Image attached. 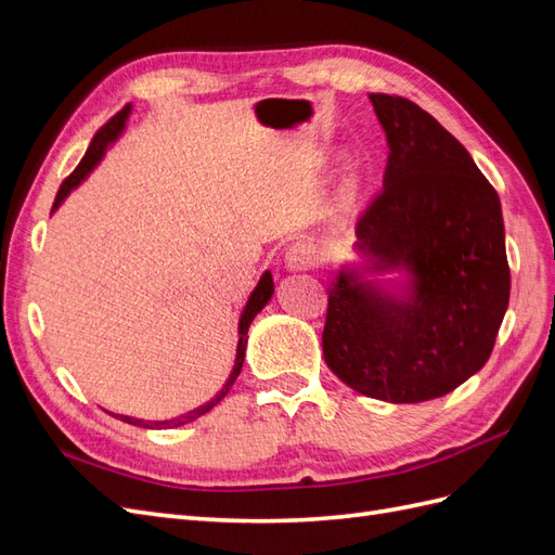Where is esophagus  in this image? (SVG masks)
I'll return each mask as SVG.
<instances>
[{
	"label": "esophagus",
	"mask_w": 555,
	"mask_h": 555,
	"mask_svg": "<svg viewBox=\"0 0 555 555\" xmlns=\"http://www.w3.org/2000/svg\"><path fill=\"white\" fill-rule=\"evenodd\" d=\"M317 261V249L308 243H296L292 245L287 251H284V268H287L289 273H298V271H308Z\"/></svg>",
	"instance_id": "esophagus-1"
}]
</instances>
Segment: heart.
I'll return each instance as SVG.
<instances>
[{
  "label": "heart",
  "mask_w": 555,
  "mask_h": 555,
  "mask_svg": "<svg viewBox=\"0 0 555 555\" xmlns=\"http://www.w3.org/2000/svg\"><path fill=\"white\" fill-rule=\"evenodd\" d=\"M359 192H361V173L357 166H347L338 180V188H335V196H333L335 212L347 215L351 208H354Z\"/></svg>",
  "instance_id": "heart-1"
}]
</instances>
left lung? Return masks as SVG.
<instances>
[{"mask_svg":"<svg viewBox=\"0 0 555 555\" xmlns=\"http://www.w3.org/2000/svg\"><path fill=\"white\" fill-rule=\"evenodd\" d=\"M389 159L328 289L324 359L384 402L447 396L489 361L509 306L498 192L433 115L371 94Z\"/></svg>","mask_w":555,"mask_h":555,"instance_id":"1","label":"left lung"}]
</instances>
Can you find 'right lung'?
<instances>
[{"instance_id": "obj_1", "label": "right lung", "mask_w": 555, "mask_h": 555, "mask_svg": "<svg viewBox=\"0 0 555 555\" xmlns=\"http://www.w3.org/2000/svg\"><path fill=\"white\" fill-rule=\"evenodd\" d=\"M131 111H133V108H131V104H129V106H125L120 113H117V115L113 117L111 122H106V127H102V129L96 131V137L92 139V143H90V147H88L86 157L80 159V164L76 166V171L62 182V188H60V192H57V196H55L53 212L64 204L66 196H69V194L78 188V184H82V180H88V176L96 169L99 164H102V159H104V157H106V153H108V147H111V145H115V141L120 139L122 133H125V129H127V120H129ZM273 294H275L273 275H271V271H266V273L259 278L257 287L251 289V294H249V298H247V304H245V308H243V312H241V319H238L236 361H233V367H231V373H229L227 382L222 384V389L217 391L208 402H204V405H198L196 410L184 412V414H180V416H176V418H162V422H145V418H133V416H125V414H113V416L122 418V422H127V424H131V426L157 428V430H162V428H178V426H184V424H190V422H196L198 416H204L206 412H210V410L217 405V402H220V400L229 393V389L233 386V382L238 379V375H241V371H243V363H245L247 331H249L251 319H255V317H257V314L268 306V300L273 298Z\"/></svg>"}]
</instances>
